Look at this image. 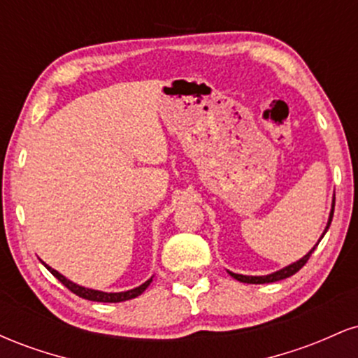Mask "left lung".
<instances>
[{
  "instance_id": "left-lung-1",
  "label": "left lung",
  "mask_w": 358,
  "mask_h": 358,
  "mask_svg": "<svg viewBox=\"0 0 358 358\" xmlns=\"http://www.w3.org/2000/svg\"><path fill=\"white\" fill-rule=\"evenodd\" d=\"M334 210H335V202H334V208H331V213H330V220H328V225H327V229H324L323 236H324V234H327L328 227H330V224H331V219H334ZM323 236H322V237H323ZM320 241H322V239H320ZM318 244H320V242H318ZM318 244H316V245H318ZM316 245H315L313 249L310 250V252L306 254L305 257H303V259H299V261L294 262V264L287 266V268L281 269V271H276V273L269 274V276H244V274H236V273H231V276H232L234 279H237V281H241V282H249V285H264V282H274V281H281V279H286V278L293 276V274H296L298 271L301 269L303 266L306 264V262H308V259H310L311 254H313V250L316 249Z\"/></svg>"
}]
</instances>
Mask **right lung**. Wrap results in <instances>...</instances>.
<instances>
[{
	"instance_id": "right-lung-1",
	"label": "right lung",
	"mask_w": 358,
	"mask_h": 358,
	"mask_svg": "<svg viewBox=\"0 0 358 358\" xmlns=\"http://www.w3.org/2000/svg\"><path fill=\"white\" fill-rule=\"evenodd\" d=\"M45 268H47L50 273L55 276L59 281L64 285L67 289H71L73 294H77V296L84 298V299H89V301H101V303H119V301H126V299H133L139 296V294L143 293V291L146 289L148 286H150V282L153 281V278L148 279L146 282H143L141 286L134 287V289H129V291H124V293H102V291H96V289H87V287H82L79 285H76V282L69 281L67 278L62 276L60 273H57L55 269H52L50 266L45 264Z\"/></svg>"
}]
</instances>
